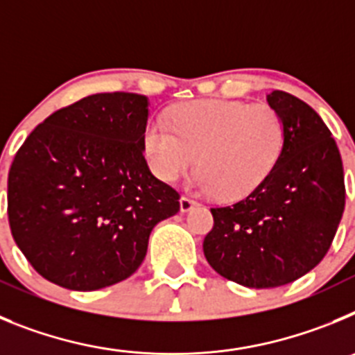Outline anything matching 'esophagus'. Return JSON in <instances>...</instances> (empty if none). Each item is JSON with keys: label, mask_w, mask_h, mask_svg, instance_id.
Masks as SVG:
<instances>
[{"label": "esophagus", "mask_w": 355, "mask_h": 355, "mask_svg": "<svg viewBox=\"0 0 355 355\" xmlns=\"http://www.w3.org/2000/svg\"><path fill=\"white\" fill-rule=\"evenodd\" d=\"M196 206H197L196 200L188 199V197H181V199H180V209H181V213H188V211H190V209L196 208Z\"/></svg>", "instance_id": "34e87169"}]
</instances>
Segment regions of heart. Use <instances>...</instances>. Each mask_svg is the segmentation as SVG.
<instances>
[{"instance_id": "b5f03b06", "label": "heart", "mask_w": 355, "mask_h": 355, "mask_svg": "<svg viewBox=\"0 0 355 355\" xmlns=\"http://www.w3.org/2000/svg\"><path fill=\"white\" fill-rule=\"evenodd\" d=\"M171 119L174 130L153 121L144 133L147 163L163 183L183 180L199 156V190L243 199L265 183L283 153V119L268 105L200 99L178 105Z\"/></svg>"}]
</instances>
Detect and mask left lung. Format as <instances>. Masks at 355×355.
I'll return each instance as SVG.
<instances>
[{"mask_svg": "<svg viewBox=\"0 0 355 355\" xmlns=\"http://www.w3.org/2000/svg\"><path fill=\"white\" fill-rule=\"evenodd\" d=\"M266 101L283 119V153L258 190L211 208L215 224L202 243L213 270L247 288L283 286L313 270L345 209L343 163L322 117L283 90Z\"/></svg>", "mask_w": 355, "mask_h": 355, "instance_id": "left-lung-1", "label": "left lung"}]
</instances>
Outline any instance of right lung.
I'll return each instance as SVG.
<instances>
[{
  "instance_id": "add662e5",
  "label": "right lung",
  "mask_w": 355,
  "mask_h": 355,
  "mask_svg": "<svg viewBox=\"0 0 355 355\" xmlns=\"http://www.w3.org/2000/svg\"><path fill=\"white\" fill-rule=\"evenodd\" d=\"M149 99L83 97L31 131L8 172V222L30 265L67 290L92 291L142 265L149 234L180 193L144 158Z\"/></svg>"
}]
</instances>
